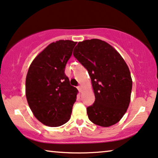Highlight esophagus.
<instances>
[{
	"instance_id": "34e87169",
	"label": "esophagus",
	"mask_w": 158,
	"mask_h": 158,
	"mask_svg": "<svg viewBox=\"0 0 158 158\" xmlns=\"http://www.w3.org/2000/svg\"><path fill=\"white\" fill-rule=\"evenodd\" d=\"M77 89H78V91H80V92H81V91H82V85H78V86H77Z\"/></svg>"
}]
</instances>
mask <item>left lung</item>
I'll return each mask as SVG.
<instances>
[{"label":"left lung","instance_id":"left-lung-1","mask_svg":"<svg viewBox=\"0 0 158 158\" xmlns=\"http://www.w3.org/2000/svg\"><path fill=\"white\" fill-rule=\"evenodd\" d=\"M73 55L88 70L94 90V103L87 108L89 118L104 127L116 124L129 107L133 86L124 58L114 47L98 39L79 42Z\"/></svg>","mask_w":158,"mask_h":158}]
</instances>
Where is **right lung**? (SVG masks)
I'll return each mask as SVG.
<instances>
[{"mask_svg": "<svg viewBox=\"0 0 158 158\" xmlns=\"http://www.w3.org/2000/svg\"><path fill=\"white\" fill-rule=\"evenodd\" d=\"M76 44L71 40L52 42L29 67L26 99L35 117L44 125L59 127L71 117L77 89L69 84L64 70Z\"/></svg>", "mask_w": 158, "mask_h": 158, "instance_id": "obj_1", "label": "right lung"}]
</instances>
